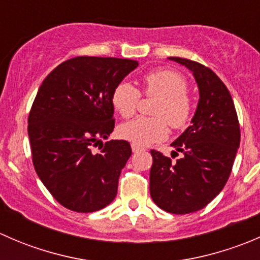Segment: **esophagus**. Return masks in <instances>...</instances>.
Wrapping results in <instances>:
<instances>
[{
	"label": "esophagus",
	"mask_w": 260,
	"mask_h": 260,
	"mask_svg": "<svg viewBox=\"0 0 260 260\" xmlns=\"http://www.w3.org/2000/svg\"><path fill=\"white\" fill-rule=\"evenodd\" d=\"M132 151L135 152V153H137V152H141V151H145V148L138 145H136V143H132Z\"/></svg>",
	"instance_id": "1"
}]
</instances>
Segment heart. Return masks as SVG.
<instances>
[{
  "label": "heart",
  "instance_id": "heart-1",
  "mask_svg": "<svg viewBox=\"0 0 260 260\" xmlns=\"http://www.w3.org/2000/svg\"><path fill=\"white\" fill-rule=\"evenodd\" d=\"M142 86L147 96L158 98L153 108L156 117H136L123 123L118 128L120 137L138 146H148L167 137V122L174 129H183L190 123L193 103L186 91L187 81L182 75L170 69L152 70L143 75ZM140 99V90L128 80L118 83L112 93L114 109L124 118L135 114Z\"/></svg>",
  "mask_w": 260,
  "mask_h": 260
}]
</instances>
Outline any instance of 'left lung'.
<instances>
[{
  "label": "left lung",
  "mask_w": 260,
  "mask_h": 260,
  "mask_svg": "<svg viewBox=\"0 0 260 260\" xmlns=\"http://www.w3.org/2000/svg\"><path fill=\"white\" fill-rule=\"evenodd\" d=\"M191 70L199 86L198 108L192 124L171 143L172 161L152 149L149 172L152 200L171 214H190L205 208L219 195L232 172L240 145V127L234 102L220 78L200 62L169 57Z\"/></svg>",
  "instance_id": "left-lung-1"
}]
</instances>
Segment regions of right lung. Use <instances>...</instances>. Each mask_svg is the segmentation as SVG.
<instances>
[{
	"mask_svg": "<svg viewBox=\"0 0 260 260\" xmlns=\"http://www.w3.org/2000/svg\"><path fill=\"white\" fill-rule=\"evenodd\" d=\"M136 60L77 56L57 65L39 88L30 114L35 171L69 210L93 212L114 200L120 171L132 154L127 141L103 145L114 128L112 93ZM101 145V152L92 148Z\"/></svg>",
	"mask_w": 260,
	"mask_h": 260,
	"instance_id": "add662e5",
	"label": "right lung"
}]
</instances>
